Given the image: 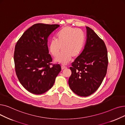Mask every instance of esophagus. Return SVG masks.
I'll return each mask as SVG.
<instances>
[{
	"label": "esophagus",
	"mask_w": 125,
	"mask_h": 125,
	"mask_svg": "<svg viewBox=\"0 0 125 125\" xmlns=\"http://www.w3.org/2000/svg\"><path fill=\"white\" fill-rule=\"evenodd\" d=\"M67 68V67L65 66V65H62V66H61L62 69H65V68Z\"/></svg>",
	"instance_id": "obj_1"
}]
</instances>
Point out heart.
Segmentation results:
<instances>
[{"label":"heart","mask_w":125,"mask_h":125,"mask_svg":"<svg viewBox=\"0 0 125 125\" xmlns=\"http://www.w3.org/2000/svg\"><path fill=\"white\" fill-rule=\"evenodd\" d=\"M57 40L52 39L50 42L49 50L51 54L56 57L62 49L55 60L61 64H67L72 57H77L81 52L84 43L83 32L79 29L66 26L57 34Z\"/></svg>","instance_id":"b5f03b06"}]
</instances>
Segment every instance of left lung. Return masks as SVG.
Wrapping results in <instances>:
<instances>
[{"label":"left lung","instance_id":"1","mask_svg":"<svg viewBox=\"0 0 125 125\" xmlns=\"http://www.w3.org/2000/svg\"><path fill=\"white\" fill-rule=\"evenodd\" d=\"M87 41L82 53L71 64L69 86L76 95L87 97L100 87L107 73L108 56L104 41L89 27Z\"/></svg>","mask_w":125,"mask_h":125}]
</instances>
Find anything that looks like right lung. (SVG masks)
<instances>
[{"label": "right lung", "instance_id": "right-lung-1", "mask_svg": "<svg viewBox=\"0 0 125 125\" xmlns=\"http://www.w3.org/2000/svg\"><path fill=\"white\" fill-rule=\"evenodd\" d=\"M59 26L35 24L24 33L15 45L16 75L24 88L31 93L42 94L50 90L61 70L60 64L51 63L48 47L49 36Z\"/></svg>", "mask_w": 125, "mask_h": 125}]
</instances>
